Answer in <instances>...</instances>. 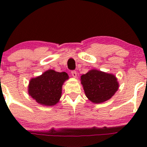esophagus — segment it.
I'll use <instances>...</instances> for the list:
<instances>
[{
	"mask_svg": "<svg viewBox=\"0 0 147 147\" xmlns=\"http://www.w3.org/2000/svg\"><path fill=\"white\" fill-rule=\"evenodd\" d=\"M71 75H72V76L73 77H75V78H76V77H77V72L75 71V70H72V71L71 72Z\"/></svg>",
	"mask_w": 147,
	"mask_h": 147,
	"instance_id": "1",
	"label": "esophagus"
}]
</instances>
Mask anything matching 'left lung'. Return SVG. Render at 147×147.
<instances>
[{
  "label": "left lung",
  "instance_id": "8db88e82",
  "mask_svg": "<svg viewBox=\"0 0 147 147\" xmlns=\"http://www.w3.org/2000/svg\"><path fill=\"white\" fill-rule=\"evenodd\" d=\"M81 83L86 96L95 104H100L109 100L119 88L117 79L114 75L95 69L82 75Z\"/></svg>",
  "mask_w": 147,
  "mask_h": 147
}]
</instances>
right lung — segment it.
<instances>
[{"label": "right lung", "instance_id": "obj_1", "mask_svg": "<svg viewBox=\"0 0 147 147\" xmlns=\"http://www.w3.org/2000/svg\"><path fill=\"white\" fill-rule=\"evenodd\" d=\"M68 78L66 72L48 70L41 75L30 79L28 93L41 105L54 106L59 101L62 86Z\"/></svg>", "mask_w": 147, "mask_h": 147}]
</instances>
